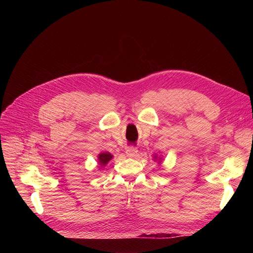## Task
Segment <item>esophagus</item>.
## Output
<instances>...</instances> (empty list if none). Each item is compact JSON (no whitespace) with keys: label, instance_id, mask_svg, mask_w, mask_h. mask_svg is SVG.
Instances as JSON below:
<instances>
[{"label":"esophagus","instance_id":"1","mask_svg":"<svg viewBox=\"0 0 253 253\" xmlns=\"http://www.w3.org/2000/svg\"><path fill=\"white\" fill-rule=\"evenodd\" d=\"M137 152H138V150H137V148L135 147H127L126 150V156L128 157H135L137 155Z\"/></svg>","mask_w":253,"mask_h":253}]
</instances>
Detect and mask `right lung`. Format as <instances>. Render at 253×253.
Masks as SVG:
<instances>
[{
    "label": "right lung",
    "instance_id": "right-lung-1",
    "mask_svg": "<svg viewBox=\"0 0 253 253\" xmlns=\"http://www.w3.org/2000/svg\"><path fill=\"white\" fill-rule=\"evenodd\" d=\"M113 156H112V154H110L109 152H104V153H101V154H99V157H98V159H99V164L100 165H106L108 164L110 160H111V158H112Z\"/></svg>",
    "mask_w": 253,
    "mask_h": 253
}]
</instances>
